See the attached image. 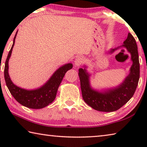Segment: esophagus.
Instances as JSON below:
<instances>
[{
  "label": "esophagus",
  "instance_id": "esophagus-1",
  "mask_svg": "<svg viewBox=\"0 0 147 147\" xmlns=\"http://www.w3.org/2000/svg\"><path fill=\"white\" fill-rule=\"evenodd\" d=\"M84 60H85V59H84V58H83L82 56H78V57H77V58H76V59H75V62H74V65H75L76 66V67H79V66H80L84 62Z\"/></svg>",
  "mask_w": 147,
  "mask_h": 147
}]
</instances>
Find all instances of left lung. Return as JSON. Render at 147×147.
I'll list each match as a JSON object with an SVG mask.
<instances>
[{
	"instance_id": "8db88e82",
	"label": "left lung",
	"mask_w": 147,
	"mask_h": 147,
	"mask_svg": "<svg viewBox=\"0 0 147 147\" xmlns=\"http://www.w3.org/2000/svg\"><path fill=\"white\" fill-rule=\"evenodd\" d=\"M124 44L120 47H125L131 54L133 63L130 69V73L123 82L115 88L104 92H99L92 89L89 83V76L86 68L79 69V78L80 80L82 94L84 100L92 108L104 112H111L121 108L132 97L138 86L140 68H139L138 46L132 35L128 33ZM117 48L111 49L113 53Z\"/></svg>"
}]
</instances>
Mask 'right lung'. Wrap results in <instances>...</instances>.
I'll use <instances>...</instances> for the list:
<instances>
[{
  "label": "right lung",
  "mask_w": 147,
  "mask_h": 147,
  "mask_svg": "<svg viewBox=\"0 0 147 147\" xmlns=\"http://www.w3.org/2000/svg\"><path fill=\"white\" fill-rule=\"evenodd\" d=\"M17 34L13 39V43L7 57L4 67V79L9 92L14 98L21 105L28 108L41 109L51 104L56 98L57 91L66 72L73 68V64L67 63L59 67L44 85L34 90H26L17 87L12 82L8 74V61Z\"/></svg>",
  "instance_id": "right-lung-1"
}]
</instances>
